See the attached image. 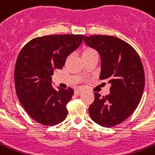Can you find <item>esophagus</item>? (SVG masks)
I'll list each match as a JSON object with an SVG mask.
<instances>
[{"label":"esophagus","mask_w":155,"mask_h":155,"mask_svg":"<svg viewBox=\"0 0 155 155\" xmlns=\"http://www.w3.org/2000/svg\"><path fill=\"white\" fill-rule=\"evenodd\" d=\"M82 93H83V91H80V90H75V95H80Z\"/></svg>","instance_id":"34e87169"}]
</instances>
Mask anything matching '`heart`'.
I'll return each instance as SVG.
<instances>
[{"instance_id": "heart-1", "label": "heart", "mask_w": 155, "mask_h": 155, "mask_svg": "<svg viewBox=\"0 0 155 155\" xmlns=\"http://www.w3.org/2000/svg\"><path fill=\"white\" fill-rule=\"evenodd\" d=\"M91 54H97V53L93 49H85L84 51V53H83V56L91 55Z\"/></svg>"}]
</instances>
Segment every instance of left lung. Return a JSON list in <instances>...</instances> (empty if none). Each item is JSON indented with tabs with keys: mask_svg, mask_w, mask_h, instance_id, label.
<instances>
[{
	"mask_svg": "<svg viewBox=\"0 0 155 155\" xmlns=\"http://www.w3.org/2000/svg\"><path fill=\"white\" fill-rule=\"evenodd\" d=\"M84 41L98 52L100 79L111 84L110 94L94 93L90 117L102 127H114L129 117L140 103L145 86L141 60L132 46L114 36H84Z\"/></svg>",
	"mask_w": 155,
	"mask_h": 155,
	"instance_id": "1",
	"label": "left lung"
}]
</instances>
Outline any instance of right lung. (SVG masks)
Instances as JSON below:
<instances>
[{
    "label": "right lung",
    "instance_id": "obj_1",
    "mask_svg": "<svg viewBox=\"0 0 155 155\" xmlns=\"http://www.w3.org/2000/svg\"><path fill=\"white\" fill-rule=\"evenodd\" d=\"M84 35H54L38 37L19 52L14 80L18 99L31 118L45 126L65 120L66 105L74 91L55 90L52 86L54 69H61L68 56L82 43Z\"/></svg>",
    "mask_w": 155,
    "mask_h": 155
}]
</instances>
